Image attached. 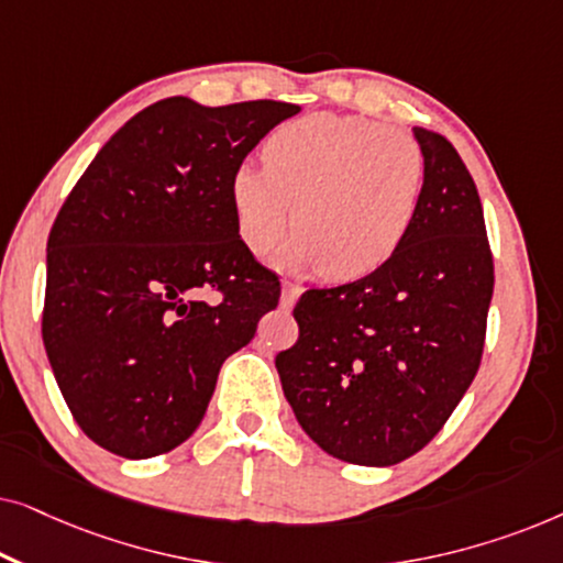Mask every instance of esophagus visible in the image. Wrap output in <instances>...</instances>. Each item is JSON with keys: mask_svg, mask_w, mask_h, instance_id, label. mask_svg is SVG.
Wrapping results in <instances>:
<instances>
[{"mask_svg": "<svg viewBox=\"0 0 563 563\" xmlns=\"http://www.w3.org/2000/svg\"><path fill=\"white\" fill-rule=\"evenodd\" d=\"M299 295H302V287H299V284L284 282V287H282V310H291V307H295V302L299 299Z\"/></svg>", "mask_w": 563, "mask_h": 563, "instance_id": "1", "label": "esophagus"}]
</instances>
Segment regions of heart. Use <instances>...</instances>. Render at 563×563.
Wrapping results in <instances>:
<instances>
[{
  "mask_svg": "<svg viewBox=\"0 0 563 563\" xmlns=\"http://www.w3.org/2000/svg\"><path fill=\"white\" fill-rule=\"evenodd\" d=\"M426 172V153L405 130L314 112L274 130L266 164L235 168L230 205L253 253L274 249L295 220L279 264L353 282L387 264L410 235Z\"/></svg>",
  "mask_w": 563,
  "mask_h": 563,
  "instance_id": "b5f03b06",
  "label": "heart"
}]
</instances>
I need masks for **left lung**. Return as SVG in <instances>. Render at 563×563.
I'll list each match as a JSON object with an SVG mask.
<instances>
[{
    "label": "left lung",
    "mask_w": 563,
    "mask_h": 563,
    "mask_svg": "<svg viewBox=\"0 0 563 563\" xmlns=\"http://www.w3.org/2000/svg\"><path fill=\"white\" fill-rule=\"evenodd\" d=\"M426 191L399 251L364 279L299 297L276 356L299 426L330 456L391 466L433 441L472 387L495 264L479 191L443 135L412 128Z\"/></svg>",
    "instance_id": "left-lung-1"
}]
</instances>
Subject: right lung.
I'll return each instance as SVG.
<instances>
[{"label": "right lung", "mask_w": 563, "mask_h": 563, "mask_svg": "<svg viewBox=\"0 0 563 563\" xmlns=\"http://www.w3.org/2000/svg\"><path fill=\"white\" fill-rule=\"evenodd\" d=\"M297 112L161 99L102 145L60 207L43 343L74 420L110 453L151 459L187 441L220 366L279 305L276 276L238 235L230 176Z\"/></svg>", "instance_id": "right-lung-1"}]
</instances>
